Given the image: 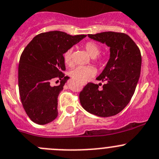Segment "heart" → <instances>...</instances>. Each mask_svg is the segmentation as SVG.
<instances>
[{
    "label": "heart",
    "instance_id": "b5f03b06",
    "mask_svg": "<svg viewBox=\"0 0 159 159\" xmlns=\"http://www.w3.org/2000/svg\"><path fill=\"white\" fill-rule=\"evenodd\" d=\"M84 48L91 58L97 57L101 51L99 45L97 44L94 42H87L84 45ZM63 58H64L65 63L68 66H71L72 62V49H69L68 51H66L63 55ZM95 73L96 72L93 68L87 67V66H79L71 71L70 75L77 82L80 83V84H85L94 76Z\"/></svg>",
    "mask_w": 159,
    "mask_h": 159
}]
</instances>
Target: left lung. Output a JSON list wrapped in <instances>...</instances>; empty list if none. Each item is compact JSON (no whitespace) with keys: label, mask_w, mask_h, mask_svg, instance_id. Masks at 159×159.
I'll use <instances>...</instances> for the list:
<instances>
[{"label":"left lung","mask_w":159,"mask_h":159,"mask_svg":"<svg viewBox=\"0 0 159 159\" xmlns=\"http://www.w3.org/2000/svg\"><path fill=\"white\" fill-rule=\"evenodd\" d=\"M90 39L110 48V57L98 80L89 83L80 93V101L88 112L100 117L117 115L129 104L135 92L141 69V54L134 40L122 33L103 32L88 34Z\"/></svg>","instance_id":"left-lung-1"}]
</instances>
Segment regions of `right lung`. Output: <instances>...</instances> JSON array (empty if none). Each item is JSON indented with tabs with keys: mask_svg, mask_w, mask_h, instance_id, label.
<instances>
[{
	"mask_svg": "<svg viewBox=\"0 0 159 159\" xmlns=\"http://www.w3.org/2000/svg\"><path fill=\"white\" fill-rule=\"evenodd\" d=\"M86 37L61 31L42 33L22 51L19 65V94L22 106L33 122L44 125L57 118L58 97L69 79L64 74L63 54ZM54 78L61 82L53 87L50 84Z\"/></svg>",
	"mask_w": 159,
	"mask_h": 159,
	"instance_id": "right-lung-1",
	"label": "right lung"
}]
</instances>
